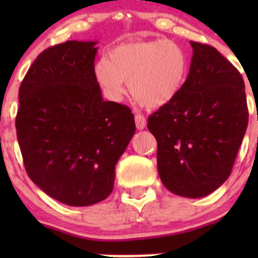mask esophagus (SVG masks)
Wrapping results in <instances>:
<instances>
[{
	"instance_id": "esophagus-1",
	"label": "esophagus",
	"mask_w": 258,
	"mask_h": 258,
	"mask_svg": "<svg viewBox=\"0 0 258 258\" xmlns=\"http://www.w3.org/2000/svg\"><path fill=\"white\" fill-rule=\"evenodd\" d=\"M135 120H136V127H137V130H144V128H146L147 120H146V117L143 116V115L137 114V115H136Z\"/></svg>"
}]
</instances>
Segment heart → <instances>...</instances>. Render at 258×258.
I'll return each mask as SVG.
<instances>
[{
  "mask_svg": "<svg viewBox=\"0 0 258 258\" xmlns=\"http://www.w3.org/2000/svg\"><path fill=\"white\" fill-rule=\"evenodd\" d=\"M188 61L179 44L153 40L116 46L94 65V78L111 100L125 93L146 108H161L176 98L185 81Z\"/></svg>",
  "mask_w": 258,
  "mask_h": 258,
  "instance_id": "1",
  "label": "heart"
}]
</instances>
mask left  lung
<instances>
[{
	"mask_svg": "<svg viewBox=\"0 0 258 258\" xmlns=\"http://www.w3.org/2000/svg\"><path fill=\"white\" fill-rule=\"evenodd\" d=\"M188 78L176 98L150 115L160 179L171 193L203 198L228 179L247 128L240 73L217 49L190 41Z\"/></svg>",
	"mask_w": 258,
	"mask_h": 258,
	"instance_id": "obj_1",
	"label": "left lung"
}]
</instances>
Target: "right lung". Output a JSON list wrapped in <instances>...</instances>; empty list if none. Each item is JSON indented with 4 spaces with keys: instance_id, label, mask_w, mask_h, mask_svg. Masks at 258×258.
<instances>
[{
    "instance_id": "obj_1",
    "label": "right lung",
    "mask_w": 258,
    "mask_h": 258,
    "mask_svg": "<svg viewBox=\"0 0 258 258\" xmlns=\"http://www.w3.org/2000/svg\"><path fill=\"white\" fill-rule=\"evenodd\" d=\"M97 43L67 41L46 49L19 88L16 127L26 172L69 206L110 195L115 166L136 132L131 110L103 99L94 78Z\"/></svg>"
}]
</instances>
